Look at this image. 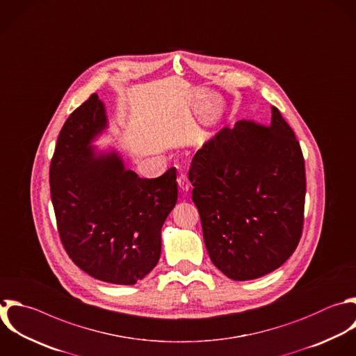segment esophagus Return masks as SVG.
<instances>
[{"label": "esophagus", "mask_w": 356, "mask_h": 356, "mask_svg": "<svg viewBox=\"0 0 356 356\" xmlns=\"http://www.w3.org/2000/svg\"><path fill=\"white\" fill-rule=\"evenodd\" d=\"M177 181H178L179 192L185 196V195L189 192V189H191V184H189V181H188V177H186L185 174H181Z\"/></svg>", "instance_id": "esophagus-1"}]
</instances>
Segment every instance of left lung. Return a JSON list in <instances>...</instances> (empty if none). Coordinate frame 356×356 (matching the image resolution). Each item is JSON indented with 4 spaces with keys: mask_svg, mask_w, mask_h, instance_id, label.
Segmentation results:
<instances>
[{
    "mask_svg": "<svg viewBox=\"0 0 356 356\" xmlns=\"http://www.w3.org/2000/svg\"><path fill=\"white\" fill-rule=\"evenodd\" d=\"M204 245L228 278L246 281L278 268L296 249L303 225L305 161L293 131L271 107L267 127H224L189 168Z\"/></svg>",
    "mask_w": 356,
    "mask_h": 356,
    "instance_id": "8db88e82",
    "label": "left lung"
}]
</instances>
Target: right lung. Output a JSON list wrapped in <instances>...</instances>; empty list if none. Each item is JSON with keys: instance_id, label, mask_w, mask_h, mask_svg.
<instances>
[{"instance_id": "add662e5", "label": "right lung", "mask_w": 356, "mask_h": 356, "mask_svg": "<svg viewBox=\"0 0 356 356\" xmlns=\"http://www.w3.org/2000/svg\"><path fill=\"white\" fill-rule=\"evenodd\" d=\"M108 128L95 93L65 121L50 165V191L61 242L89 275L134 285L157 264L161 227L178 197L177 171L139 178L115 150L93 142Z\"/></svg>"}]
</instances>
